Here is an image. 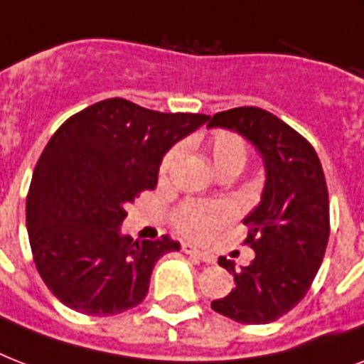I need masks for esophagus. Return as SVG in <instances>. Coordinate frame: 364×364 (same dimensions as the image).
<instances>
[{
    "instance_id": "34e87169",
    "label": "esophagus",
    "mask_w": 364,
    "mask_h": 364,
    "mask_svg": "<svg viewBox=\"0 0 364 364\" xmlns=\"http://www.w3.org/2000/svg\"><path fill=\"white\" fill-rule=\"evenodd\" d=\"M181 251L185 255H188V257H194V259L202 260V262H208V264H211V262L215 260V257H213V255L204 253V251H200V249H196L194 245H188V243H183Z\"/></svg>"
}]
</instances>
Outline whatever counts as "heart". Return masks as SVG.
I'll return each instance as SVG.
<instances>
[{
    "label": "heart",
    "mask_w": 364,
    "mask_h": 364,
    "mask_svg": "<svg viewBox=\"0 0 364 364\" xmlns=\"http://www.w3.org/2000/svg\"><path fill=\"white\" fill-rule=\"evenodd\" d=\"M208 156L215 171H240L247 162V145L234 132H217L205 145ZM179 156V149L173 147L164 154L160 162V177L166 179ZM230 221V210L225 204H198L187 202L179 205L173 213V225L183 236L193 240H208Z\"/></svg>",
    "instance_id": "heart-1"
}]
</instances>
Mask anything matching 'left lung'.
<instances>
[{"instance_id":"1","label":"left lung","mask_w":364,"mask_h":364,"mask_svg":"<svg viewBox=\"0 0 364 364\" xmlns=\"http://www.w3.org/2000/svg\"><path fill=\"white\" fill-rule=\"evenodd\" d=\"M208 121L210 128L247 137L266 164L262 200L243 221L249 227L243 243L253 247L255 259L242 270L219 259L236 287L211 308L238 323L264 325L304 299L323 262L331 232L325 173L311 143L260 107H234Z\"/></svg>"}]
</instances>
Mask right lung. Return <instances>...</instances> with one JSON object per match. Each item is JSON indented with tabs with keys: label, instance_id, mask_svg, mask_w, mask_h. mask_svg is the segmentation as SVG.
Returning a JSON list of instances; mask_svg holds the SVG:
<instances>
[{
	"label": "right lung",
	"instance_id": "right-lung-1",
	"mask_svg": "<svg viewBox=\"0 0 364 364\" xmlns=\"http://www.w3.org/2000/svg\"><path fill=\"white\" fill-rule=\"evenodd\" d=\"M208 119L109 98L54 132L33 170L26 225L37 272L62 304L117 316L143 302L156 260L179 243L122 236L126 205L156 187L166 151Z\"/></svg>",
	"mask_w": 364,
	"mask_h": 364
}]
</instances>
